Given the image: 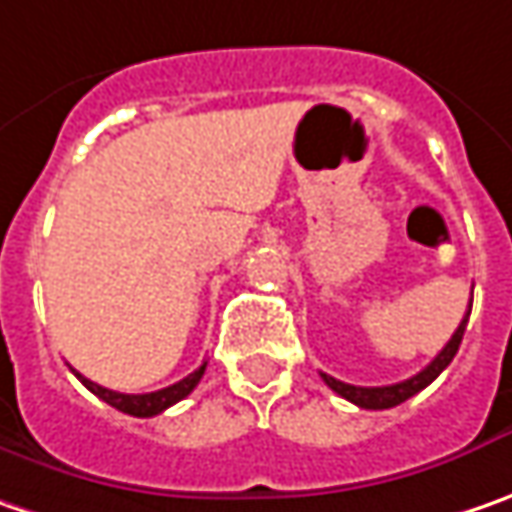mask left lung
<instances>
[{
	"mask_svg": "<svg viewBox=\"0 0 512 512\" xmlns=\"http://www.w3.org/2000/svg\"><path fill=\"white\" fill-rule=\"evenodd\" d=\"M470 309H473V303H470ZM470 309H467L464 321L458 323V329L453 332V338L447 341V346H444V349H441V352H438L433 361L421 369L418 375H412V378L401 381V384H389V387H355V384H344V381H338V378H332V375H326V372H321V378L326 381V387L332 389V392H338L341 398L352 401V404H358L361 410H389V407H398V404H404L407 398H412L415 392H421L424 387H430L435 378H438L444 369L450 367V361L456 358L458 346H461V338H464Z\"/></svg>",
	"mask_w": 512,
	"mask_h": 512,
	"instance_id": "left-lung-1",
	"label": "left lung"
}]
</instances>
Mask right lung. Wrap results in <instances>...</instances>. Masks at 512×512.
I'll use <instances>...</instances> for the list:
<instances>
[{"instance_id":"add662e5","label":"right lung","mask_w":512,"mask_h":512,"mask_svg":"<svg viewBox=\"0 0 512 512\" xmlns=\"http://www.w3.org/2000/svg\"><path fill=\"white\" fill-rule=\"evenodd\" d=\"M203 372H206V361H203V367L194 369V372H191V375H186L183 381H177V384H171V387H166V389H157V392H143V395H125V392H114V389H105V387H100V384H94V381H88V378H85V375H79V372H74V375H77L79 381L91 389L97 398H102L105 404H111L114 410L125 412V415H134V418H151V415H160L163 410H168L171 404L183 401L191 389L200 384Z\"/></svg>"}]
</instances>
